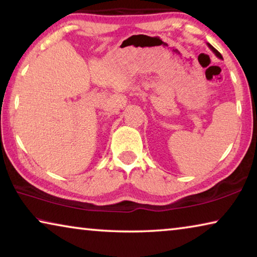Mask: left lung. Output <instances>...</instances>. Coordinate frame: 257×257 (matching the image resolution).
Masks as SVG:
<instances>
[{"label": "left lung", "mask_w": 257, "mask_h": 257, "mask_svg": "<svg viewBox=\"0 0 257 257\" xmlns=\"http://www.w3.org/2000/svg\"><path fill=\"white\" fill-rule=\"evenodd\" d=\"M206 44H207V46H208V49H210V50L213 52V53H214V54L217 56V58L222 59V55H221V54L219 53V52H217V51L214 49V47H213V46L210 44V43H206Z\"/></svg>", "instance_id": "left-lung-1"}]
</instances>
